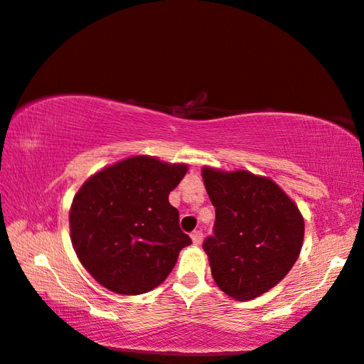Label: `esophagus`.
I'll list each match as a JSON object with an SVG mask.
<instances>
[{
  "label": "esophagus",
  "mask_w": 364,
  "mask_h": 364,
  "mask_svg": "<svg viewBox=\"0 0 364 364\" xmlns=\"http://www.w3.org/2000/svg\"><path fill=\"white\" fill-rule=\"evenodd\" d=\"M203 232H200V230H196V232H193L191 233V240H193V243L196 245V246H199L200 243H203Z\"/></svg>",
  "instance_id": "1"
}]
</instances>
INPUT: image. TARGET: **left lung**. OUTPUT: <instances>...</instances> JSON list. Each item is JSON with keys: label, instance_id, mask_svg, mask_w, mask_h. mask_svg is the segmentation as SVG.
Segmentation results:
<instances>
[{"label": "left lung", "instance_id": "left-lung-1", "mask_svg": "<svg viewBox=\"0 0 364 364\" xmlns=\"http://www.w3.org/2000/svg\"><path fill=\"white\" fill-rule=\"evenodd\" d=\"M215 207L204 241L217 287L238 301L261 296L290 272L301 252L304 218L279 184L247 170L203 166Z\"/></svg>", "mask_w": 364, "mask_h": 364}]
</instances>
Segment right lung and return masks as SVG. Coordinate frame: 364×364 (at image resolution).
Segmentation results:
<instances>
[{
  "instance_id": "right-lung-1",
  "label": "right lung",
  "mask_w": 364,
  "mask_h": 364,
  "mask_svg": "<svg viewBox=\"0 0 364 364\" xmlns=\"http://www.w3.org/2000/svg\"><path fill=\"white\" fill-rule=\"evenodd\" d=\"M186 164L134 155L84 181L69 209L71 243L82 267L119 295L157 288L191 238L168 194L186 175Z\"/></svg>"
}]
</instances>
